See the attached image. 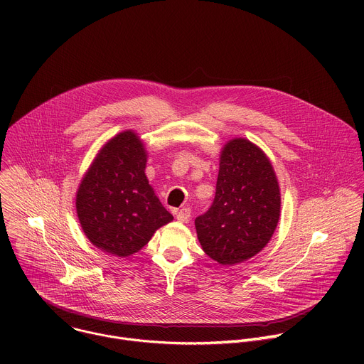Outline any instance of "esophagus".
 <instances>
[{
  "instance_id": "esophagus-1",
  "label": "esophagus",
  "mask_w": 364,
  "mask_h": 364,
  "mask_svg": "<svg viewBox=\"0 0 364 364\" xmlns=\"http://www.w3.org/2000/svg\"><path fill=\"white\" fill-rule=\"evenodd\" d=\"M190 215H191V210L188 209V207H183V209H180V210L177 212V220H180V222H188Z\"/></svg>"
}]
</instances>
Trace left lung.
I'll use <instances>...</instances> for the list:
<instances>
[{
	"label": "left lung",
	"instance_id": "1",
	"mask_svg": "<svg viewBox=\"0 0 364 364\" xmlns=\"http://www.w3.org/2000/svg\"><path fill=\"white\" fill-rule=\"evenodd\" d=\"M281 212V193L271 161L245 138L222 149L216 196L194 225L203 250L222 265L247 261L271 240Z\"/></svg>",
	"mask_w": 364,
	"mask_h": 364
}]
</instances>
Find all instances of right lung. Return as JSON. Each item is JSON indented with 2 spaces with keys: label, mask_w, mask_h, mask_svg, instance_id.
<instances>
[{
  "label": "right lung",
  "mask_w": 364,
  "mask_h": 364,
  "mask_svg": "<svg viewBox=\"0 0 364 364\" xmlns=\"http://www.w3.org/2000/svg\"><path fill=\"white\" fill-rule=\"evenodd\" d=\"M146 151L124 131L109 139L82 178L76 212L86 237L105 253L127 257L173 220L145 176Z\"/></svg>",
  "instance_id": "1"
}]
</instances>
